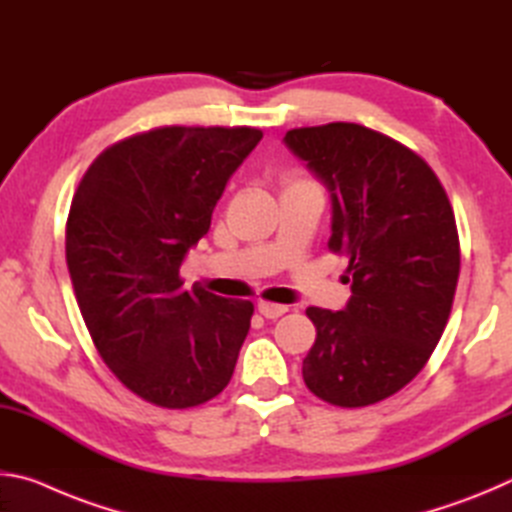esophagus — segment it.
I'll list each match as a JSON object with an SVG mask.
<instances>
[{"label": "esophagus", "instance_id": "esophagus-1", "mask_svg": "<svg viewBox=\"0 0 512 512\" xmlns=\"http://www.w3.org/2000/svg\"><path fill=\"white\" fill-rule=\"evenodd\" d=\"M257 309H259V314H262L264 318H271V320L280 318V316H284L289 311L287 305H277V302H266V300L259 302Z\"/></svg>", "mask_w": 512, "mask_h": 512}]
</instances>
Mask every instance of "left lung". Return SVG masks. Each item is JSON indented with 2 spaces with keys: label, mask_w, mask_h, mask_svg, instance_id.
Returning <instances> with one entry per match:
<instances>
[{
  "label": "left lung",
  "mask_w": 512,
  "mask_h": 512,
  "mask_svg": "<svg viewBox=\"0 0 512 512\" xmlns=\"http://www.w3.org/2000/svg\"><path fill=\"white\" fill-rule=\"evenodd\" d=\"M284 142L332 194L327 246L350 262L345 309H307L316 343L302 379L343 409L381 402L418 375L445 332L461 271L452 203L418 153L361 124L293 128Z\"/></svg>",
  "instance_id": "left-lung-1"
}]
</instances>
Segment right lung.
<instances>
[{
    "instance_id": "obj_1",
    "label": "right lung",
    "mask_w": 512,
    "mask_h": 512,
    "mask_svg": "<svg viewBox=\"0 0 512 512\" xmlns=\"http://www.w3.org/2000/svg\"><path fill=\"white\" fill-rule=\"evenodd\" d=\"M250 126H162L108 146L69 207L65 257L94 345L128 391L164 409L219 395L253 302L183 289L232 173L262 140Z\"/></svg>"
}]
</instances>
